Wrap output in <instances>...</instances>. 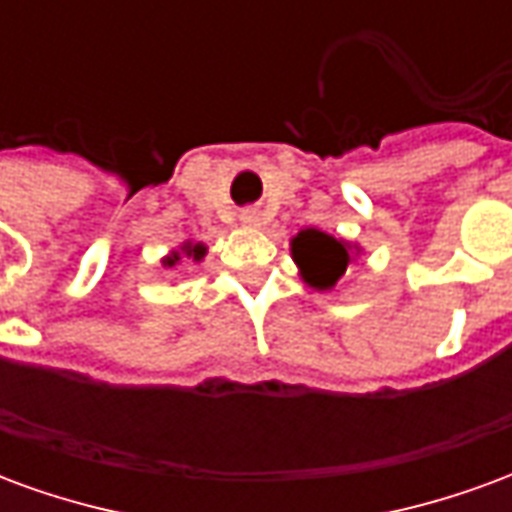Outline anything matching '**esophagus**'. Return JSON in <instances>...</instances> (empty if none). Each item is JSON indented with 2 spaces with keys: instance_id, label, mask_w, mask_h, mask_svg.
Segmentation results:
<instances>
[{
  "instance_id": "esophagus-1",
  "label": "esophagus",
  "mask_w": 512,
  "mask_h": 512,
  "mask_svg": "<svg viewBox=\"0 0 512 512\" xmlns=\"http://www.w3.org/2000/svg\"><path fill=\"white\" fill-rule=\"evenodd\" d=\"M241 224H246V227H257V224H260V213L244 211L241 213Z\"/></svg>"
}]
</instances>
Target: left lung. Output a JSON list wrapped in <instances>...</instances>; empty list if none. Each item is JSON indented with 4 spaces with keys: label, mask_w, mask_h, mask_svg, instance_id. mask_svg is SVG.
I'll list each match as a JSON object with an SVG mask.
<instances>
[{
    "label": "left lung",
    "mask_w": 512,
    "mask_h": 512,
    "mask_svg": "<svg viewBox=\"0 0 512 512\" xmlns=\"http://www.w3.org/2000/svg\"><path fill=\"white\" fill-rule=\"evenodd\" d=\"M290 255L299 266L301 279L315 290H332L337 279L343 277L348 266L362 255V246L351 244L345 238L307 227L290 238Z\"/></svg>",
    "instance_id": "1"
}]
</instances>
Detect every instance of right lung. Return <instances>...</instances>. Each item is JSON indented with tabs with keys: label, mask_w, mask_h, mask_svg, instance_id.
<instances>
[{
	"label": "right lung",
	"mask_w": 512,
	"mask_h": 512,
	"mask_svg": "<svg viewBox=\"0 0 512 512\" xmlns=\"http://www.w3.org/2000/svg\"><path fill=\"white\" fill-rule=\"evenodd\" d=\"M208 255V246L205 244H194V241H183V244L178 246V249H172L161 263H164V268H172L178 266L180 260H194V263H200L202 257Z\"/></svg>",
	"instance_id": "1"
}]
</instances>
